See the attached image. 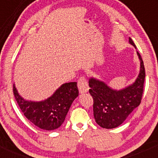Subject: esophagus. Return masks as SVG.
I'll return each instance as SVG.
<instances>
[{
	"label": "esophagus",
	"mask_w": 158,
	"mask_h": 158,
	"mask_svg": "<svg viewBox=\"0 0 158 158\" xmlns=\"http://www.w3.org/2000/svg\"><path fill=\"white\" fill-rule=\"evenodd\" d=\"M78 88H79V92L81 94L87 93L89 90V87H88V84L87 82L86 79L83 77H81L80 79L78 81Z\"/></svg>",
	"instance_id": "obj_1"
}]
</instances>
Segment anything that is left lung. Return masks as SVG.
I'll return each instance as SVG.
<instances>
[{
	"mask_svg": "<svg viewBox=\"0 0 158 158\" xmlns=\"http://www.w3.org/2000/svg\"><path fill=\"white\" fill-rule=\"evenodd\" d=\"M128 42L136 48L130 37ZM137 54L140 62L139 74L132 84L124 88L113 89L97 78L89 79V93L94 99V117L102 128L110 129L120 126L140 104L146 73L142 58L137 51Z\"/></svg>",
	"mask_w": 158,
	"mask_h": 158,
	"instance_id": "obj_1",
	"label": "left lung"
}]
</instances>
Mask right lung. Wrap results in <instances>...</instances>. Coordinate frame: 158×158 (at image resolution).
Instances as JSON below:
<instances>
[{"label": "right lung", "instance_id": "1", "mask_svg": "<svg viewBox=\"0 0 158 158\" xmlns=\"http://www.w3.org/2000/svg\"><path fill=\"white\" fill-rule=\"evenodd\" d=\"M13 93L23 115L35 126L51 131L64 123L74 99L79 96L77 82L62 84L48 97L41 101L26 100L20 95L13 84Z\"/></svg>", "mask_w": 158, "mask_h": 158}]
</instances>
